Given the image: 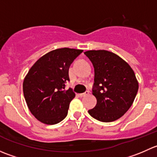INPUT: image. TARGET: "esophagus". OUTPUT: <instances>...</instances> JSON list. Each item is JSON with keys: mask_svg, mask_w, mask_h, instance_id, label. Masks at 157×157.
Wrapping results in <instances>:
<instances>
[{"mask_svg": "<svg viewBox=\"0 0 157 157\" xmlns=\"http://www.w3.org/2000/svg\"><path fill=\"white\" fill-rule=\"evenodd\" d=\"M89 94H90V91H86L85 93H80V96H81V97H84V96H88Z\"/></svg>", "mask_w": 157, "mask_h": 157, "instance_id": "esophagus-1", "label": "esophagus"}]
</instances>
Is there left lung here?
I'll use <instances>...</instances> for the list:
<instances>
[{"mask_svg": "<svg viewBox=\"0 0 157 157\" xmlns=\"http://www.w3.org/2000/svg\"><path fill=\"white\" fill-rule=\"evenodd\" d=\"M94 67L93 95L97 103L88 111L93 118L111 122L130 109L138 90V82L131 66L113 52L90 50L84 52Z\"/></svg>", "mask_w": 157, "mask_h": 157, "instance_id": "obj_1", "label": "left lung"}]
</instances>
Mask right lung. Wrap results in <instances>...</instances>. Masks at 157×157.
Here are the masks:
<instances>
[{"instance_id": "add662e5", "label": "right lung", "mask_w": 157, "mask_h": 157, "mask_svg": "<svg viewBox=\"0 0 157 157\" xmlns=\"http://www.w3.org/2000/svg\"><path fill=\"white\" fill-rule=\"evenodd\" d=\"M83 50L69 48L51 51L29 69L23 83L27 106L36 119L55 124L67 115L70 102L75 97L72 89L65 90L71 64Z\"/></svg>"}]
</instances>
